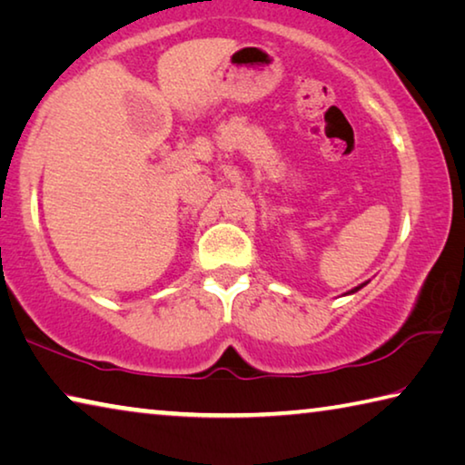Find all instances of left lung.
Listing matches in <instances>:
<instances>
[{
    "mask_svg": "<svg viewBox=\"0 0 465 465\" xmlns=\"http://www.w3.org/2000/svg\"><path fill=\"white\" fill-rule=\"evenodd\" d=\"M364 284H361V286H356V288H352V291H350V292H356V291H361V288H362Z\"/></svg>",
    "mask_w": 465,
    "mask_h": 465,
    "instance_id": "left-lung-1",
    "label": "left lung"
}]
</instances>
